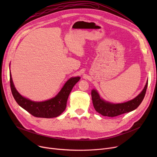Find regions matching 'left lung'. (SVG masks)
<instances>
[{
  "label": "left lung",
  "mask_w": 157,
  "mask_h": 157,
  "mask_svg": "<svg viewBox=\"0 0 157 157\" xmlns=\"http://www.w3.org/2000/svg\"><path fill=\"white\" fill-rule=\"evenodd\" d=\"M147 82L148 81H147L143 91L136 97L131 101L120 104H113L103 100L96 90H92V98L95 111L104 117H117L122 114L134 111L137 108L143 100L146 92Z\"/></svg>",
  "instance_id": "left-lung-1"
}]
</instances>
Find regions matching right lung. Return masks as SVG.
Here are the masks:
<instances>
[{
	"label": "right lung",
	"instance_id": "obj_1",
	"mask_svg": "<svg viewBox=\"0 0 157 157\" xmlns=\"http://www.w3.org/2000/svg\"><path fill=\"white\" fill-rule=\"evenodd\" d=\"M79 79L80 77L70 78L55 97L43 102H35L21 96L18 93L13 84L10 72L11 90L15 101L25 110L38 118H50L60 115L66 108L68 97L72 88Z\"/></svg>",
	"mask_w": 157,
	"mask_h": 157
}]
</instances>
